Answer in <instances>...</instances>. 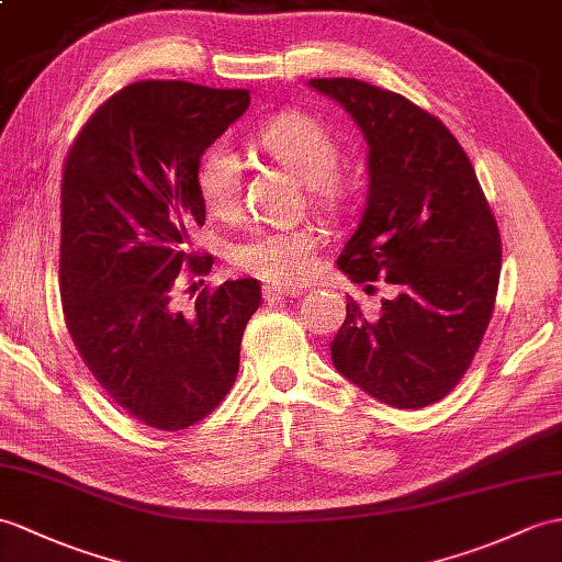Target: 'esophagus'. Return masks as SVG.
Segmentation results:
<instances>
[{
	"label": "esophagus",
	"mask_w": 562,
	"mask_h": 562,
	"mask_svg": "<svg viewBox=\"0 0 562 562\" xmlns=\"http://www.w3.org/2000/svg\"><path fill=\"white\" fill-rule=\"evenodd\" d=\"M304 292L296 290V286H278V284H266L263 296L266 302H278V299H290V296H302Z\"/></svg>",
	"instance_id": "34e87169"
}]
</instances>
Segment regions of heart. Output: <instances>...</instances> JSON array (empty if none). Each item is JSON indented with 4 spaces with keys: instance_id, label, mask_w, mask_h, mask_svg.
<instances>
[{
    "instance_id": "1",
    "label": "heart",
    "mask_w": 562,
    "mask_h": 562,
    "mask_svg": "<svg viewBox=\"0 0 562 562\" xmlns=\"http://www.w3.org/2000/svg\"><path fill=\"white\" fill-rule=\"evenodd\" d=\"M256 143L272 160L306 184L311 203L321 211H340L349 184L335 175L340 146L318 120L302 112H284L260 126ZM244 169L227 143H213L199 160L195 184L207 213L232 217L239 211ZM234 263L266 282L292 286L306 282L318 266V239L308 227L263 229L234 246Z\"/></svg>"
}]
</instances>
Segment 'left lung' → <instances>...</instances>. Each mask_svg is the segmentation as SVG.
<instances>
[{"label": "left lung", "instance_id": "left-lung-1", "mask_svg": "<svg viewBox=\"0 0 562 562\" xmlns=\"http://www.w3.org/2000/svg\"><path fill=\"white\" fill-rule=\"evenodd\" d=\"M308 86L340 102L369 146L367 207L337 268L395 290L378 316L349 299L333 363L390 407L422 409L460 383L488 328L498 225L467 153L434 114L357 78Z\"/></svg>", "mask_w": 562, "mask_h": 562}]
</instances>
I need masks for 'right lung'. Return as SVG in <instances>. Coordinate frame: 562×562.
I'll return each mask as SVG.
<instances>
[{
    "mask_svg": "<svg viewBox=\"0 0 562 562\" xmlns=\"http://www.w3.org/2000/svg\"><path fill=\"white\" fill-rule=\"evenodd\" d=\"M249 102V90L132 83L90 116L64 165V318L95 381L150 428L181 430L217 407L260 306L254 278L203 290L191 316L172 304L181 268L213 266L189 246L205 222L199 160Z\"/></svg>",
    "mask_w": 562,
    "mask_h": 562,
    "instance_id": "add662e5",
    "label": "right lung"
}]
</instances>
